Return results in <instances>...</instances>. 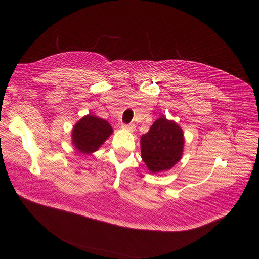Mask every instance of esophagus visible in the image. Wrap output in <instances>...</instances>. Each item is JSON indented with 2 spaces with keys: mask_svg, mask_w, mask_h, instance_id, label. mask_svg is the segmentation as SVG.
<instances>
[{
  "mask_svg": "<svg viewBox=\"0 0 259 259\" xmlns=\"http://www.w3.org/2000/svg\"><path fill=\"white\" fill-rule=\"evenodd\" d=\"M122 129L133 132L135 130V125L134 124H125V125H122Z\"/></svg>",
  "mask_w": 259,
  "mask_h": 259,
  "instance_id": "esophagus-1",
  "label": "esophagus"
}]
</instances>
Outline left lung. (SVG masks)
Listing matches in <instances>:
<instances>
[{"instance_id": "left-lung-1", "label": "left lung", "mask_w": 259, "mask_h": 259, "mask_svg": "<svg viewBox=\"0 0 259 259\" xmlns=\"http://www.w3.org/2000/svg\"><path fill=\"white\" fill-rule=\"evenodd\" d=\"M184 143L182 128L161 116L141 137L142 158L152 173L167 171L181 160Z\"/></svg>"}]
</instances>
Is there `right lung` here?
Returning a JSON list of instances; mask_svg holds the SVG:
<instances>
[{"mask_svg": "<svg viewBox=\"0 0 259 259\" xmlns=\"http://www.w3.org/2000/svg\"><path fill=\"white\" fill-rule=\"evenodd\" d=\"M112 132V127L107 120L88 114L74 125L72 144L80 153L90 154L97 151Z\"/></svg>", "mask_w": 259, "mask_h": 259, "instance_id": "1", "label": "right lung"}]
</instances>
